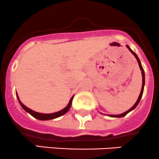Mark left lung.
Here are the masks:
<instances>
[{
  "label": "left lung",
  "mask_w": 159,
  "mask_h": 159,
  "mask_svg": "<svg viewBox=\"0 0 159 159\" xmlns=\"http://www.w3.org/2000/svg\"><path fill=\"white\" fill-rule=\"evenodd\" d=\"M126 46H127V48H128V49H129V51L131 52V53H132L134 56L135 59H136L137 61H138V65H139V67H140V70H141V75H142V86H141V93H140L139 97H138V100H137L136 103H135L134 104V106L132 107H131L129 110H128V111H125V113H122V114H117V115H113V114H107V116H109V117H125V116L127 115V114H128V113L131 112V111H132L134 109H135V107H136L138 105V103H139L140 100H141V97H142L143 92H144V82H145V77H144V69H143L142 66H141V61H140L139 58L138 57V56H137V55H136V53H135L134 52H133L132 50L131 49V48H130V47L128 46V45H126ZM100 114H102V113H100Z\"/></svg>",
  "instance_id": "left-lung-1"
}]
</instances>
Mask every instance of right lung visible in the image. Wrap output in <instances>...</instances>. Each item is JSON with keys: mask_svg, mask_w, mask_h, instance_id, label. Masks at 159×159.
I'll list each match as a JSON object with an SVG mask.
<instances>
[{"mask_svg": "<svg viewBox=\"0 0 159 159\" xmlns=\"http://www.w3.org/2000/svg\"><path fill=\"white\" fill-rule=\"evenodd\" d=\"M16 96H17V99H18V102H19V103H20V105L21 106V107H22L23 109L26 111V112H28V114H31L32 117H34V118L38 119V120H52V119L57 118V117H61V116L64 115L65 114H66V113L69 111V110L70 109V107H71L72 101H73V97H74V96H73V97H71V99H70V102H69V103L67 104V106L65 108H63L62 110H61V111H58V112H56V113H52V114H42V113H38V112H36V111H32V110H31L30 108L27 107L25 105H24L21 102V100H20L19 97H18V93H16Z\"/></svg>", "mask_w": 159, "mask_h": 159, "instance_id": "right-lung-1", "label": "right lung"}]
</instances>
